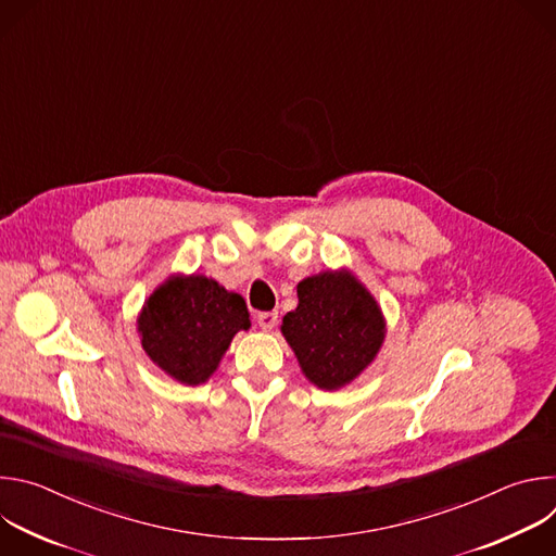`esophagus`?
I'll return each instance as SVG.
<instances>
[{
    "mask_svg": "<svg viewBox=\"0 0 556 556\" xmlns=\"http://www.w3.org/2000/svg\"><path fill=\"white\" fill-rule=\"evenodd\" d=\"M277 319H279L277 312H262V314L257 316V324H260V328H262L264 332H270V330H275Z\"/></svg>",
    "mask_w": 556,
    "mask_h": 556,
    "instance_id": "34e87169",
    "label": "esophagus"
}]
</instances>
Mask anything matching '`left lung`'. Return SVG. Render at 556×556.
<instances>
[{
  "label": "left lung",
  "instance_id": "obj_1",
  "mask_svg": "<svg viewBox=\"0 0 556 556\" xmlns=\"http://www.w3.org/2000/svg\"><path fill=\"white\" fill-rule=\"evenodd\" d=\"M299 305L283 316L281 334L303 376L319 389L354 382L378 356L387 321L376 296L348 270H324L296 283Z\"/></svg>",
  "mask_w": 556,
  "mask_h": 556
}]
</instances>
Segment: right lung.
I'll return each instance as SVG.
<instances>
[{
    "label": "right lung",
    "instance_id": "right-lung-1",
    "mask_svg": "<svg viewBox=\"0 0 556 556\" xmlns=\"http://www.w3.org/2000/svg\"><path fill=\"white\" fill-rule=\"evenodd\" d=\"M249 328L244 296L198 273L169 275L144 299L136 319L149 361L189 387L206 382L232 337Z\"/></svg>",
    "mask_w": 556,
    "mask_h": 556
}]
</instances>
